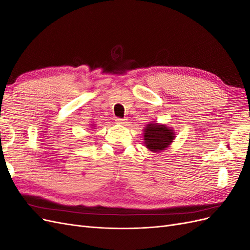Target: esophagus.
<instances>
[{"label": "esophagus", "mask_w": 250, "mask_h": 250, "mask_svg": "<svg viewBox=\"0 0 250 250\" xmlns=\"http://www.w3.org/2000/svg\"><path fill=\"white\" fill-rule=\"evenodd\" d=\"M116 122H117V124H120V125H125V124L127 123V119L117 118V119H116Z\"/></svg>", "instance_id": "34e87169"}]
</instances>
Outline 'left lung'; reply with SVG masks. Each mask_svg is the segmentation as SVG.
<instances>
[{
    "label": "left lung",
    "instance_id": "obj_1",
    "mask_svg": "<svg viewBox=\"0 0 250 250\" xmlns=\"http://www.w3.org/2000/svg\"><path fill=\"white\" fill-rule=\"evenodd\" d=\"M175 139L171 127L158 123H150L144 128V144L153 152L166 150Z\"/></svg>",
    "mask_w": 250,
    "mask_h": 250
}]
</instances>
